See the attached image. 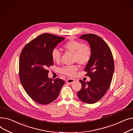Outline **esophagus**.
Wrapping results in <instances>:
<instances>
[{
  "label": "esophagus",
  "instance_id": "obj_1",
  "mask_svg": "<svg viewBox=\"0 0 133 133\" xmlns=\"http://www.w3.org/2000/svg\"><path fill=\"white\" fill-rule=\"evenodd\" d=\"M75 79H71V78H68L67 80H66V82L69 84H73L74 82H75Z\"/></svg>",
  "mask_w": 133,
  "mask_h": 133
}]
</instances>
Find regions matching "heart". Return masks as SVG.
Segmentation results:
<instances>
[{"mask_svg": "<svg viewBox=\"0 0 133 133\" xmlns=\"http://www.w3.org/2000/svg\"><path fill=\"white\" fill-rule=\"evenodd\" d=\"M64 49L74 55V60L81 64L88 63L91 56L92 51L89 46L83 44L82 42L76 40H71L66 42L63 46ZM54 62H59L61 58V54L57 49H54L51 54ZM76 65H67L60 69L61 73L68 76H73L77 71Z\"/></svg>", "mask_w": 133, "mask_h": 133, "instance_id": "heart-1", "label": "heart"}]
</instances>
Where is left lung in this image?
Wrapping results in <instances>:
<instances>
[{"label": "left lung", "instance_id": "1", "mask_svg": "<svg viewBox=\"0 0 133 133\" xmlns=\"http://www.w3.org/2000/svg\"><path fill=\"white\" fill-rule=\"evenodd\" d=\"M79 38L87 41L91 49V58L84 69L91 80L79 81L82 89L77 95L83 102L92 104L102 98L110 88L114 70V60L110 47L99 36L88 34Z\"/></svg>", "mask_w": 133, "mask_h": 133}]
</instances>
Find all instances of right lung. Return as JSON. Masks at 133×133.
Instances as JSON below:
<instances>
[{"mask_svg":"<svg viewBox=\"0 0 133 133\" xmlns=\"http://www.w3.org/2000/svg\"><path fill=\"white\" fill-rule=\"evenodd\" d=\"M64 38L44 33L27 44L21 52V83L28 95L40 104H49L56 99L65 83L59 78H49L48 75V68L54 64L51 51Z\"/></svg>","mask_w":133,"mask_h":133,"instance_id":"right-lung-1","label":"right lung"}]
</instances>
